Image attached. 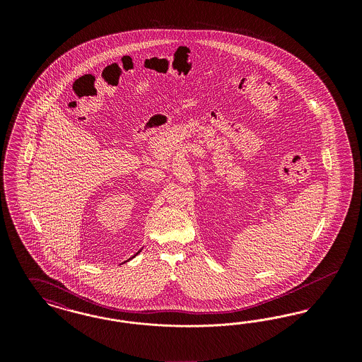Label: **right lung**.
Returning <instances> with one entry per match:
<instances>
[{
    "instance_id": "1",
    "label": "right lung",
    "mask_w": 362,
    "mask_h": 362,
    "mask_svg": "<svg viewBox=\"0 0 362 362\" xmlns=\"http://www.w3.org/2000/svg\"><path fill=\"white\" fill-rule=\"evenodd\" d=\"M141 251H142V248H141V250H139V251H138L137 254H134V257H133V258H136V257H137L138 254H139V252H141ZM132 259V258H130ZM130 259H129V260H130ZM126 262H127V260H126Z\"/></svg>"
}]
</instances>
